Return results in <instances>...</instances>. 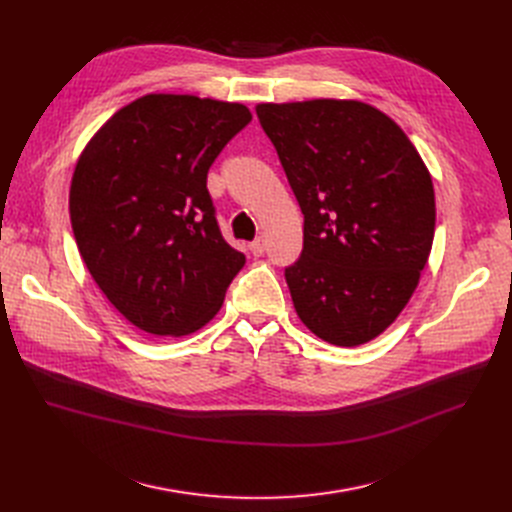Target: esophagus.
<instances>
[{
    "mask_svg": "<svg viewBox=\"0 0 512 512\" xmlns=\"http://www.w3.org/2000/svg\"><path fill=\"white\" fill-rule=\"evenodd\" d=\"M266 250V239L264 237H256L252 243H250V252L254 256H262Z\"/></svg>",
    "mask_w": 512,
    "mask_h": 512,
    "instance_id": "esophagus-1",
    "label": "esophagus"
}]
</instances>
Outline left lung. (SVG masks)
<instances>
[{
  "mask_svg": "<svg viewBox=\"0 0 512 512\" xmlns=\"http://www.w3.org/2000/svg\"><path fill=\"white\" fill-rule=\"evenodd\" d=\"M304 214V248L285 269L302 323L333 346L375 339L425 269L435 196L406 133L356 100L258 104Z\"/></svg>",
  "mask_w": 512,
  "mask_h": 512,
  "instance_id": "8db88e82",
  "label": "left lung"
}]
</instances>
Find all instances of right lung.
Instances as JSON below:
<instances>
[{"instance_id": "1", "label": "right lung", "mask_w": 512, "mask_h": 512, "mask_svg": "<svg viewBox=\"0 0 512 512\" xmlns=\"http://www.w3.org/2000/svg\"><path fill=\"white\" fill-rule=\"evenodd\" d=\"M252 120L243 104L150 93L87 143L70 223L110 304L152 335H189L221 310L246 256L223 239L208 168Z\"/></svg>"}]
</instances>
